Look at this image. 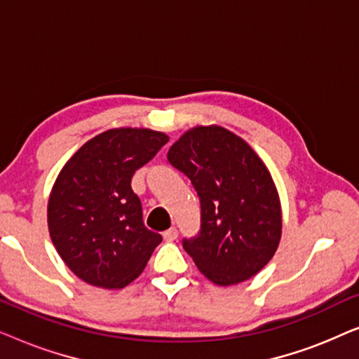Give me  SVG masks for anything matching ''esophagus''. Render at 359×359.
Instances as JSON below:
<instances>
[{"label":"esophagus","instance_id":"obj_1","mask_svg":"<svg viewBox=\"0 0 359 359\" xmlns=\"http://www.w3.org/2000/svg\"><path fill=\"white\" fill-rule=\"evenodd\" d=\"M163 238L166 240V242H173V240L178 238V229L176 227L168 229L166 232H163Z\"/></svg>","mask_w":359,"mask_h":359}]
</instances>
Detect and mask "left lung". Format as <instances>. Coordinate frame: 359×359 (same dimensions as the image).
<instances>
[{
    "label": "left lung",
    "instance_id": "obj_1",
    "mask_svg": "<svg viewBox=\"0 0 359 359\" xmlns=\"http://www.w3.org/2000/svg\"><path fill=\"white\" fill-rule=\"evenodd\" d=\"M199 196L198 235L183 248L219 286L252 278L281 238V205L271 175L247 142L222 127H196L168 151Z\"/></svg>",
    "mask_w": 359,
    "mask_h": 359
}]
</instances>
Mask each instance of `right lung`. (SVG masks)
Wrapping results in <instances>:
<instances>
[{
    "label": "right lung",
    "mask_w": 359,
    "mask_h": 359,
    "mask_svg": "<svg viewBox=\"0 0 359 359\" xmlns=\"http://www.w3.org/2000/svg\"><path fill=\"white\" fill-rule=\"evenodd\" d=\"M168 137L149 129H112L68 160L48 199V232L78 278L121 289L144 271L161 235L144 225L132 176Z\"/></svg>",
    "instance_id": "add662e5"
}]
</instances>
